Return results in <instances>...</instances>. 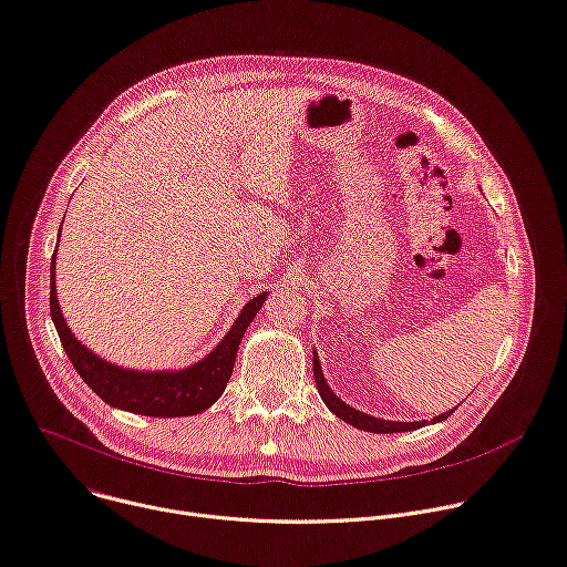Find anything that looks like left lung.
<instances>
[{
  "label": "left lung",
  "mask_w": 567,
  "mask_h": 567,
  "mask_svg": "<svg viewBox=\"0 0 567 567\" xmlns=\"http://www.w3.org/2000/svg\"><path fill=\"white\" fill-rule=\"evenodd\" d=\"M312 375H316L318 392H320L322 401L327 403V408H329L338 419L347 421V423H349V425H353V427H360V430H367V432H379V434H385V432H405V430H416V427H423V423H425V421H410V423H405V421L375 419V416H369V414H364V412H360V410L349 408V405H347L344 401H340V399L331 392V388L327 385V381H324V373H322V367H320V358H318V353L312 355ZM451 414H453V410H451V412H444V414H439V416H434L432 421H444V419H449Z\"/></svg>",
  "instance_id": "left-lung-1"
}]
</instances>
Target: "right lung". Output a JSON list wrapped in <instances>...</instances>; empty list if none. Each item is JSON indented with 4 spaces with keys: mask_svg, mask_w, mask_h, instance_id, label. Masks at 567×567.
<instances>
[{
    "mask_svg": "<svg viewBox=\"0 0 567 567\" xmlns=\"http://www.w3.org/2000/svg\"><path fill=\"white\" fill-rule=\"evenodd\" d=\"M53 270L55 255L51 261L49 310L62 349L70 355L81 379L107 405L159 419L200 414L220 399V394L227 388V381L231 379L238 344L251 320L257 318V310L264 306L268 297V292H261L255 299H249L243 306L234 327L220 340V344L200 362L179 371H133L105 362L72 336L58 306Z\"/></svg>",
    "mask_w": 567,
    "mask_h": 567,
    "instance_id": "obj_1",
    "label": "right lung"
}]
</instances>
